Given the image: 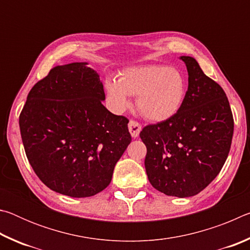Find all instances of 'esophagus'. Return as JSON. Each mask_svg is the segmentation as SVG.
Segmentation results:
<instances>
[{
    "label": "esophagus",
    "mask_w": 250,
    "mask_h": 250,
    "mask_svg": "<svg viewBox=\"0 0 250 250\" xmlns=\"http://www.w3.org/2000/svg\"><path fill=\"white\" fill-rule=\"evenodd\" d=\"M128 128H129V131L131 133V137L132 138L139 137V134H140V131H141V125L139 124L138 121L130 120L128 124Z\"/></svg>",
    "instance_id": "obj_1"
}]
</instances>
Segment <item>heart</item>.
Instances as JSON below:
<instances>
[{
	"instance_id": "b5f03b06",
	"label": "heart",
	"mask_w": 250,
	"mask_h": 250,
	"mask_svg": "<svg viewBox=\"0 0 250 250\" xmlns=\"http://www.w3.org/2000/svg\"><path fill=\"white\" fill-rule=\"evenodd\" d=\"M105 89L117 111L130 104L129 96H137V108L151 121H164L175 116L186 96V80L174 67L147 65L129 68L119 80L108 79Z\"/></svg>"
}]
</instances>
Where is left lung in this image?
<instances>
[{
  "instance_id": "left-lung-1",
  "label": "left lung",
  "mask_w": 250,
  "mask_h": 250,
  "mask_svg": "<svg viewBox=\"0 0 250 250\" xmlns=\"http://www.w3.org/2000/svg\"><path fill=\"white\" fill-rule=\"evenodd\" d=\"M181 59L188 73L183 104L170 119L145 126L140 138L151 185L168 196L189 197L221 172L230 150L234 118L223 88L193 57Z\"/></svg>"
}]
</instances>
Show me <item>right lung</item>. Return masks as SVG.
I'll list each match as a JSON object with an SVG mask.
<instances>
[{
    "label": "right lung",
    "mask_w": 250,
    "mask_h": 250,
    "mask_svg": "<svg viewBox=\"0 0 250 250\" xmlns=\"http://www.w3.org/2000/svg\"><path fill=\"white\" fill-rule=\"evenodd\" d=\"M104 84L87 62L56 66L28 92L20 115L25 153L53 191L89 197L107 188L131 142L129 120L103 104Z\"/></svg>",
    "instance_id": "right-lung-1"
}]
</instances>
